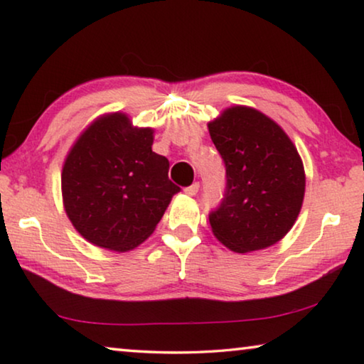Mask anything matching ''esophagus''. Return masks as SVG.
Wrapping results in <instances>:
<instances>
[{"instance_id": "esophagus-1", "label": "esophagus", "mask_w": 364, "mask_h": 364, "mask_svg": "<svg viewBox=\"0 0 364 364\" xmlns=\"http://www.w3.org/2000/svg\"><path fill=\"white\" fill-rule=\"evenodd\" d=\"M184 193H186L188 196H196L197 193H199V183H194V184H191V186L184 188Z\"/></svg>"}]
</instances>
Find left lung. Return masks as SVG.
Here are the masks:
<instances>
[{"mask_svg": "<svg viewBox=\"0 0 364 364\" xmlns=\"http://www.w3.org/2000/svg\"><path fill=\"white\" fill-rule=\"evenodd\" d=\"M207 127L226 167L225 197L208 215L213 236L236 254L281 241L304 204L305 170L297 147L254 107H228Z\"/></svg>", "mask_w": 364, "mask_h": 364, "instance_id": "1", "label": "left lung"}]
</instances>
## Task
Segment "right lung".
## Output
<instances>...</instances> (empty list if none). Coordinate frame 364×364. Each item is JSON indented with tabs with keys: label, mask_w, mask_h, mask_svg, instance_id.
Segmentation results:
<instances>
[{
	"label": "right lung",
	"mask_w": 364,
	"mask_h": 364,
	"mask_svg": "<svg viewBox=\"0 0 364 364\" xmlns=\"http://www.w3.org/2000/svg\"><path fill=\"white\" fill-rule=\"evenodd\" d=\"M152 143V128L110 112L91 122L70 147L60 175L64 210L88 242L128 252L156 230L180 188Z\"/></svg>",
	"instance_id": "1"
}]
</instances>
